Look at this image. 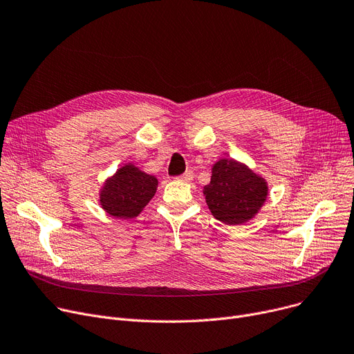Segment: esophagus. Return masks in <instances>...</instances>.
<instances>
[{
    "label": "esophagus",
    "mask_w": 354,
    "mask_h": 354,
    "mask_svg": "<svg viewBox=\"0 0 354 354\" xmlns=\"http://www.w3.org/2000/svg\"><path fill=\"white\" fill-rule=\"evenodd\" d=\"M178 179H179V180H183V182H191V180L194 179V172H192V171H186L185 174L179 175Z\"/></svg>",
    "instance_id": "obj_1"
}]
</instances>
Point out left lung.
I'll use <instances>...</instances> for the list:
<instances>
[{
	"label": "left lung",
	"instance_id": "8db88e82",
	"mask_svg": "<svg viewBox=\"0 0 354 354\" xmlns=\"http://www.w3.org/2000/svg\"><path fill=\"white\" fill-rule=\"evenodd\" d=\"M206 203L216 219L227 225H242L252 219L268 196L266 182L245 165L222 159L203 187Z\"/></svg>",
	"mask_w": 354,
	"mask_h": 354
}]
</instances>
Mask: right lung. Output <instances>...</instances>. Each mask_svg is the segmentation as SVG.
Segmentation results:
<instances>
[{"label": "right lung", "mask_w": 354, "mask_h": 354, "mask_svg": "<svg viewBox=\"0 0 354 354\" xmlns=\"http://www.w3.org/2000/svg\"><path fill=\"white\" fill-rule=\"evenodd\" d=\"M156 187L155 176L127 165L106 180L101 192V205L115 218H133L153 198Z\"/></svg>", "instance_id": "right-lung-1"}]
</instances>
